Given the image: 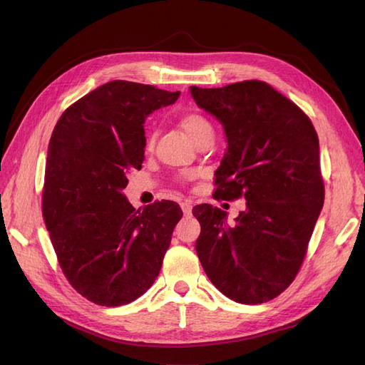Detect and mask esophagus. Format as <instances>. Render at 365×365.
Masks as SVG:
<instances>
[{"instance_id": "esophagus-1", "label": "esophagus", "mask_w": 365, "mask_h": 365, "mask_svg": "<svg viewBox=\"0 0 365 365\" xmlns=\"http://www.w3.org/2000/svg\"><path fill=\"white\" fill-rule=\"evenodd\" d=\"M192 202L190 201H182L181 202V208H182V213L184 215H190L192 213Z\"/></svg>"}]
</instances>
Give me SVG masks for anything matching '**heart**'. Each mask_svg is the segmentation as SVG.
I'll return each instance as SVG.
<instances>
[{"label": "heart", "mask_w": 365, "mask_h": 365, "mask_svg": "<svg viewBox=\"0 0 365 365\" xmlns=\"http://www.w3.org/2000/svg\"><path fill=\"white\" fill-rule=\"evenodd\" d=\"M180 123H181L182 129L187 132V135H189L196 143V145L204 138L215 137V129H213L212 121L200 113L192 111V113L182 114L180 118ZM153 141H155V134H153V132H148V135H146V148L148 149H150L153 146ZM187 178H189V175H182L181 181H187Z\"/></svg>", "instance_id": "1"}]
</instances>
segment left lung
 I'll return each instance as SVG.
<instances>
[{
  "label": "left lung",
  "instance_id": "obj_1",
  "mask_svg": "<svg viewBox=\"0 0 365 365\" xmlns=\"http://www.w3.org/2000/svg\"><path fill=\"white\" fill-rule=\"evenodd\" d=\"M224 125L228 148L215 172V200L245 197L235 224L196 205V254L216 288L244 304L267 303L297 277L324 204L317 130L300 108L262 81L190 88Z\"/></svg>",
  "mask_w": 365,
  "mask_h": 365
}]
</instances>
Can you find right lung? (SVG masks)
<instances>
[{"mask_svg":"<svg viewBox=\"0 0 365 365\" xmlns=\"http://www.w3.org/2000/svg\"><path fill=\"white\" fill-rule=\"evenodd\" d=\"M180 91L113 81L65 109L50 138L42 216L62 272L86 300L121 306L158 277L175 225L173 201L135 210L121 190L145 160L146 117Z\"/></svg>","mask_w":365,"mask_h":365,"instance_id":"add662e5","label":"right lung"}]
</instances>
